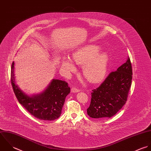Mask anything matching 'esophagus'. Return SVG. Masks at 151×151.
<instances>
[{
	"label": "esophagus",
	"mask_w": 151,
	"mask_h": 151,
	"mask_svg": "<svg viewBox=\"0 0 151 151\" xmlns=\"http://www.w3.org/2000/svg\"><path fill=\"white\" fill-rule=\"evenodd\" d=\"M71 91L72 93H77V92L80 91V89L77 88L76 87H72L71 89Z\"/></svg>",
	"instance_id": "1"
}]
</instances>
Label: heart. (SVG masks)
I'll list each match as a JSON object with an SVG mask.
<instances>
[{
  "label": "heart",
  "mask_w": 151,
  "mask_h": 151,
  "mask_svg": "<svg viewBox=\"0 0 151 151\" xmlns=\"http://www.w3.org/2000/svg\"><path fill=\"white\" fill-rule=\"evenodd\" d=\"M100 47L95 45H86L73 54L74 61L78 64L83 65V74L85 77L91 83H97L105 76L109 56L106 52H100ZM62 65L67 70L74 71L75 65L69 58H65Z\"/></svg>",
  "instance_id": "obj_1"
}]
</instances>
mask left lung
<instances>
[{
	"label": "left lung",
	"mask_w": 151,
	"mask_h": 151,
	"mask_svg": "<svg viewBox=\"0 0 151 151\" xmlns=\"http://www.w3.org/2000/svg\"><path fill=\"white\" fill-rule=\"evenodd\" d=\"M132 70L129 57L91 93L87 114L93 118H111L125 105L131 86Z\"/></svg>",
	"instance_id": "obj_1"
}]
</instances>
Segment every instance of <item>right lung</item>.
<instances>
[{
    "label": "right lung",
    "mask_w": 151,
    "mask_h": 151,
    "mask_svg": "<svg viewBox=\"0 0 151 151\" xmlns=\"http://www.w3.org/2000/svg\"><path fill=\"white\" fill-rule=\"evenodd\" d=\"M14 61L11 67V83L13 91L19 103L35 117L45 121H52L60 117L67 96L70 93L68 83L53 79L42 93L29 97L16 84Z\"/></svg>",
    "instance_id": "1"
}]
</instances>
